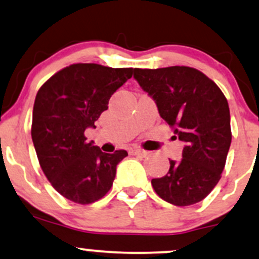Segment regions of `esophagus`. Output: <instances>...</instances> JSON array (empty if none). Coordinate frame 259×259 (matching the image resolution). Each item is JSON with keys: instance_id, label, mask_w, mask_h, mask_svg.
<instances>
[{"instance_id": "obj_1", "label": "esophagus", "mask_w": 259, "mask_h": 259, "mask_svg": "<svg viewBox=\"0 0 259 259\" xmlns=\"http://www.w3.org/2000/svg\"><path fill=\"white\" fill-rule=\"evenodd\" d=\"M129 153L130 154H134V156H141V157H146L148 152L145 150H141V148H138V147H132L129 150Z\"/></svg>"}]
</instances>
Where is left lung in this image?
Masks as SVG:
<instances>
[{
    "mask_svg": "<svg viewBox=\"0 0 259 259\" xmlns=\"http://www.w3.org/2000/svg\"><path fill=\"white\" fill-rule=\"evenodd\" d=\"M134 78L156 101L160 117L185 142L180 162L152 179L154 191L185 207L206 198L222 178L231 144L227 97L206 74L191 67L134 69Z\"/></svg>",
    "mask_w": 259,
    "mask_h": 259,
    "instance_id": "1",
    "label": "left lung"
}]
</instances>
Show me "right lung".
<instances>
[{
  "label": "right lung",
  "mask_w": 259,
  "mask_h": 259,
  "mask_svg": "<svg viewBox=\"0 0 259 259\" xmlns=\"http://www.w3.org/2000/svg\"><path fill=\"white\" fill-rule=\"evenodd\" d=\"M133 68L76 63L63 68L38 89L31 138L38 163L55 190L67 200L90 204L111 190L117 164L127 152L105 153L85 138Z\"/></svg>",
  "instance_id": "obj_1"
}]
</instances>
